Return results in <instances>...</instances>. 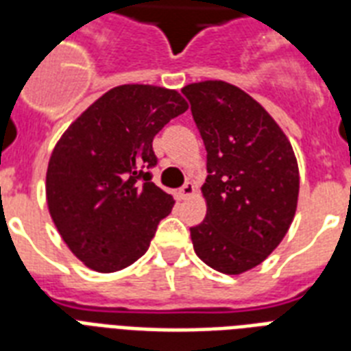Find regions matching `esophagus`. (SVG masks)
<instances>
[{
  "label": "esophagus",
  "mask_w": 351,
  "mask_h": 351,
  "mask_svg": "<svg viewBox=\"0 0 351 351\" xmlns=\"http://www.w3.org/2000/svg\"><path fill=\"white\" fill-rule=\"evenodd\" d=\"M193 195H195V184H193V182H186V184L178 189V198H180V200H186V198L193 197Z\"/></svg>",
  "instance_id": "obj_1"
}]
</instances>
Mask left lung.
Returning <instances> with one entry per match:
<instances>
[{"label":"left lung","instance_id":"left-lung-1","mask_svg":"<svg viewBox=\"0 0 351 351\" xmlns=\"http://www.w3.org/2000/svg\"><path fill=\"white\" fill-rule=\"evenodd\" d=\"M182 93L208 151V213L191 228L193 247L209 267L240 275L266 261L293 222V147L266 109L234 85L208 80Z\"/></svg>","mask_w":351,"mask_h":351}]
</instances>
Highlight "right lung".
Masks as SVG:
<instances>
[{"instance_id":"obj_1","label":"right lung","mask_w":351,"mask_h":351,"mask_svg":"<svg viewBox=\"0 0 351 351\" xmlns=\"http://www.w3.org/2000/svg\"><path fill=\"white\" fill-rule=\"evenodd\" d=\"M187 111L176 90L120 85L71 123L52 151L47 204L62 239L85 266L120 271L147 251L173 197L154 186L153 138Z\"/></svg>"}]
</instances>
